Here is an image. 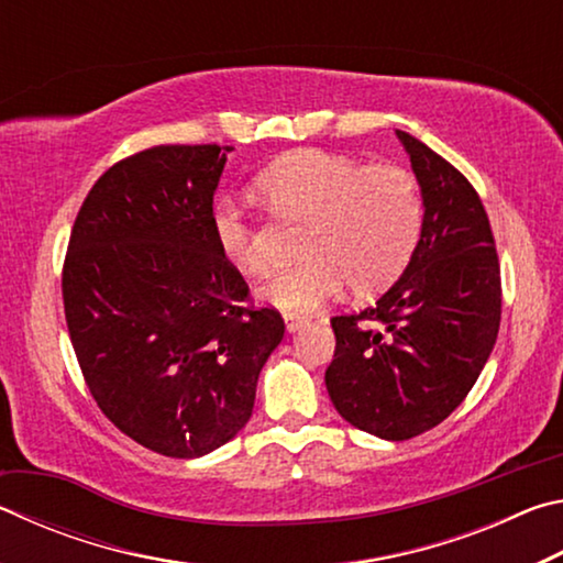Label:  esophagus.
Returning <instances> with one entry per match:
<instances>
[{
    "instance_id": "esophagus-1",
    "label": "esophagus",
    "mask_w": 563,
    "mask_h": 563,
    "mask_svg": "<svg viewBox=\"0 0 563 563\" xmlns=\"http://www.w3.org/2000/svg\"><path fill=\"white\" fill-rule=\"evenodd\" d=\"M305 325H308V318H300V316H285V330L290 332H298V330H302Z\"/></svg>"
}]
</instances>
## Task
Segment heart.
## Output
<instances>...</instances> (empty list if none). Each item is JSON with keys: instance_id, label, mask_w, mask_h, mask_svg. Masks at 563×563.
I'll use <instances>...</instances> for the list:
<instances>
[{"instance_id": "heart-1", "label": "heart", "mask_w": 563, "mask_h": 563, "mask_svg": "<svg viewBox=\"0 0 563 563\" xmlns=\"http://www.w3.org/2000/svg\"><path fill=\"white\" fill-rule=\"evenodd\" d=\"M255 186L280 216L308 221L305 261L273 273L258 295L285 312H310L342 292H375L393 283L412 258L422 233V194L399 166H362L320 148L285 154L263 168ZM211 233L223 261L245 275L265 271L261 233L245 206L221 198Z\"/></svg>"}]
</instances>
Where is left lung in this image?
I'll return each instance as SVG.
<instances>
[{
	"instance_id": "1",
	"label": "left lung",
	"mask_w": 563,
	"mask_h": 563,
	"mask_svg": "<svg viewBox=\"0 0 563 563\" xmlns=\"http://www.w3.org/2000/svg\"><path fill=\"white\" fill-rule=\"evenodd\" d=\"M422 194V233L405 273L373 308L332 318L325 369L342 419L379 440L432 430L487 365L501 318V278L484 206L460 170L397 131Z\"/></svg>"
}]
</instances>
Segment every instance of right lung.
Listing matches in <instances>:
<instances>
[{"instance_id": "1", "label": "right lung", "mask_w": 563, "mask_h": 563, "mask_svg": "<svg viewBox=\"0 0 563 563\" xmlns=\"http://www.w3.org/2000/svg\"><path fill=\"white\" fill-rule=\"evenodd\" d=\"M233 146H154L89 190L66 253V325L93 399L146 450L196 460L253 415L283 318L245 308L218 253L213 194Z\"/></svg>"}]
</instances>
